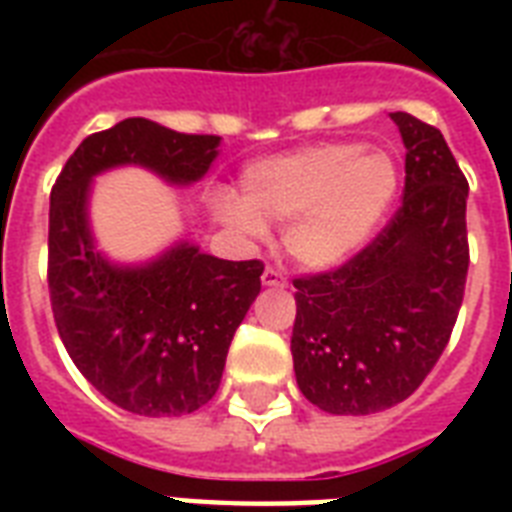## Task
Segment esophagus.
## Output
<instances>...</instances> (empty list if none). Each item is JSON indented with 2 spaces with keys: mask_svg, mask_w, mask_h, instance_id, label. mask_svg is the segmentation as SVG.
I'll return each instance as SVG.
<instances>
[{
  "mask_svg": "<svg viewBox=\"0 0 512 512\" xmlns=\"http://www.w3.org/2000/svg\"><path fill=\"white\" fill-rule=\"evenodd\" d=\"M263 287H287V279H284V276H281L279 271H276V268H265L263 271Z\"/></svg>",
  "mask_w": 512,
  "mask_h": 512,
  "instance_id": "34e87169",
  "label": "esophagus"
}]
</instances>
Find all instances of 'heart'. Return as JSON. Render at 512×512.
Listing matches in <instances>:
<instances>
[{"instance_id": "heart-1", "label": "heart", "mask_w": 512, "mask_h": 512, "mask_svg": "<svg viewBox=\"0 0 512 512\" xmlns=\"http://www.w3.org/2000/svg\"><path fill=\"white\" fill-rule=\"evenodd\" d=\"M401 188L396 156L353 140L319 143L252 164L241 193L220 196L217 215L244 239L284 225V249L313 271L348 263L372 241Z\"/></svg>"}]
</instances>
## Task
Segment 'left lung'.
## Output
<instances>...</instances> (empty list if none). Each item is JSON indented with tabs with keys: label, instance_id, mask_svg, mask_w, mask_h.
Returning <instances> with one entry per match:
<instances>
[{
	"label": "left lung",
	"instance_id": "left-lung-1",
	"mask_svg": "<svg viewBox=\"0 0 512 512\" xmlns=\"http://www.w3.org/2000/svg\"><path fill=\"white\" fill-rule=\"evenodd\" d=\"M406 148L404 201L348 263L295 279V377L329 414H374L420 388L444 353L468 279V180L444 135L390 114Z\"/></svg>",
	"mask_w": 512,
	"mask_h": 512
}]
</instances>
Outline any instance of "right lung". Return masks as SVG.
I'll list each match as a JSON object with an SVG mask.
<instances>
[{"label":"right lung","mask_w":512,"mask_h":512,"mask_svg":"<svg viewBox=\"0 0 512 512\" xmlns=\"http://www.w3.org/2000/svg\"><path fill=\"white\" fill-rule=\"evenodd\" d=\"M217 135H185L124 119L82 140L50 193L52 316L76 369L111 404L143 417H180L220 388L225 356L260 295V260H220L188 241L143 265H116L90 231L92 177L138 164L172 185L207 175Z\"/></svg>","instance_id":"right-lung-1"}]
</instances>
